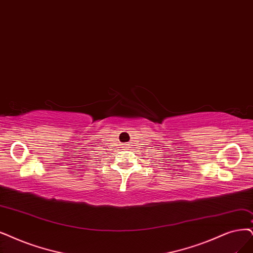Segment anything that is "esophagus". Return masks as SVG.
Returning <instances> with one entry per match:
<instances>
[{"label": "esophagus", "mask_w": 253, "mask_h": 253, "mask_svg": "<svg viewBox=\"0 0 253 253\" xmlns=\"http://www.w3.org/2000/svg\"><path fill=\"white\" fill-rule=\"evenodd\" d=\"M129 146H130V145H129L128 143H125V144H123V147H124L125 149H129Z\"/></svg>", "instance_id": "esophagus-1"}]
</instances>
